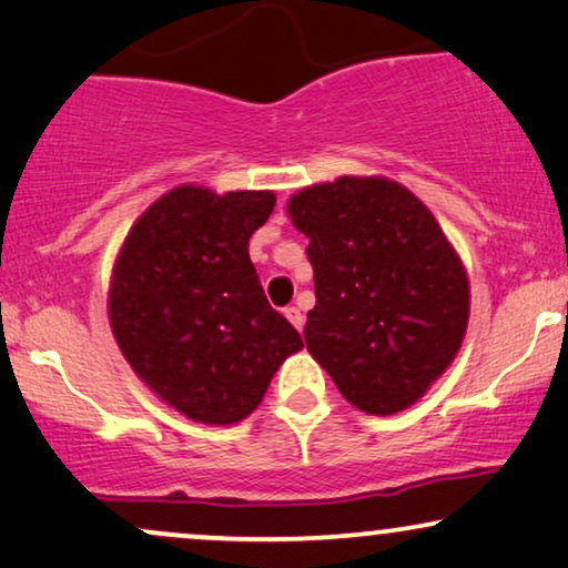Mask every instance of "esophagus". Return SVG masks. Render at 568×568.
<instances>
[{"mask_svg":"<svg viewBox=\"0 0 568 568\" xmlns=\"http://www.w3.org/2000/svg\"><path fill=\"white\" fill-rule=\"evenodd\" d=\"M284 316L290 318V324L297 328V332H303V326H305V316H303V311H300V307H295V305H290L284 311Z\"/></svg>","mask_w":568,"mask_h":568,"instance_id":"1","label":"esophagus"}]
</instances>
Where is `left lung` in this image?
<instances>
[{"label":"left lung","instance_id":"1","mask_svg":"<svg viewBox=\"0 0 568 568\" xmlns=\"http://www.w3.org/2000/svg\"><path fill=\"white\" fill-rule=\"evenodd\" d=\"M311 240L316 307L305 345L355 408H410L458 355L468 276L416 194L382 176H342L290 200Z\"/></svg>","mask_w":568,"mask_h":568}]
</instances>
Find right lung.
Listing matches in <instances>:
<instances>
[{
	"instance_id": "right-lung-1",
	"label": "right lung",
	"mask_w": 568,
	"mask_h": 568,
	"mask_svg": "<svg viewBox=\"0 0 568 568\" xmlns=\"http://www.w3.org/2000/svg\"><path fill=\"white\" fill-rule=\"evenodd\" d=\"M273 205V192L176 186L139 215L118 252L108 300L118 347L192 422L247 418L303 347L250 261V236Z\"/></svg>"
}]
</instances>
